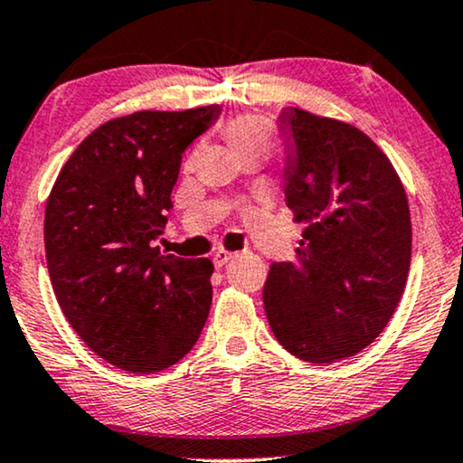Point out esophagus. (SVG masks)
<instances>
[{
	"instance_id": "34e87169",
	"label": "esophagus",
	"mask_w": 463,
	"mask_h": 463,
	"mask_svg": "<svg viewBox=\"0 0 463 463\" xmlns=\"http://www.w3.org/2000/svg\"><path fill=\"white\" fill-rule=\"evenodd\" d=\"M232 258H235V254H232V251L218 250V251H215V254H213L212 260H213V264H215V269H222V267H224L226 262H231Z\"/></svg>"
}]
</instances>
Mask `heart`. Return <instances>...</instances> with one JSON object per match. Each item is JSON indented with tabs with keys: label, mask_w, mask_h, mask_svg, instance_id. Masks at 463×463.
<instances>
[{
	"label": "heart",
	"mask_w": 463,
	"mask_h": 463,
	"mask_svg": "<svg viewBox=\"0 0 463 463\" xmlns=\"http://www.w3.org/2000/svg\"><path fill=\"white\" fill-rule=\"evenodd\" d=\"M222 133L239 158H264L273 147V131H270L267 120L258 118V116H237V118L226 122Z\"/></svg>",
	"instance_id": "1"
}]
</instances>
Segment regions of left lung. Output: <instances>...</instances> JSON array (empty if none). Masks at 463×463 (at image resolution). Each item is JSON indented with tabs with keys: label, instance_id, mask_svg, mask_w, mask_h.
I'll use <instances>...</instances> for the list:
<instances>
[{
	"label": "left lung",
	"instance_id": "left-lung-1",
	"mask_svg": "<svg viewBox=\"0 0 463 463\" xmlns=\"http://www.w3.org/2000/svg\"><path fill=\"white\" fill-rule=\"evenodd\" d=\"M283 193L307 222L294 262L270 264L264 311L277 341L313 364L368 347L411 267L406 193L379 146L347 122L283 108Z\"/></svg>",
	"mask_w": 463,
	"mask_h": 463
}]
</instances>
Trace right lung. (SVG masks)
Masks as SVG:
<instances>
[{
    "mask_svg": "<svg viewBox=\"0 0 463 463\" xmlns=\"http://www.w3.org/2000/svg\"><path fill=\"white\" fill-rule=\"evenodd\" d=\"M220 106L135 112L76 147L46 203L52 289L80 338L128 373H158L199 341L212 307L213 264L165 256L154 241L182 154L220 118Z\"/></svg>",
    "mask_w": 463,
    "mask_h": 463,
    "instance_id": "1",
    "label": "right lung"
}]
</instances>
